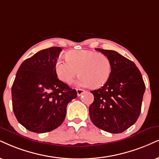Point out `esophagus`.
<instances>
[{
	"instance_id": "obj_1",
	"label": "esophagus",
	"mask_w": 159,
	"mask_h": 159,
	"mask_svg": "<svg viewBox=\"0 0 159 159\" xmlns=\"http://www.w3.org/2000/svg\"><path fill=\"white\" fill-rule=\"evenodd\" d=\"M85 90H83V89H76V93H77V96L78 97H80V96H81L82 94H83L84 93H85Z\"/></svg>"
}]
</instances>
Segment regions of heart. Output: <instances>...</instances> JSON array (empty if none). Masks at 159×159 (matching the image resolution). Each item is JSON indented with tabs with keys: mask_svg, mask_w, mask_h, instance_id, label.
I'll return each instance as SVG.
<instances>
[{
	"mask_svg": "<svg viewBox=\"0 0 159 159\" xmlns=\"http://www.w3.org/2000/svg\"><path fill=\"white\" fill-rule=\"evenodd\" d=\"M57 76L65 83L70 84L76 74L80 76L76 85L80 87H101L108 81L112 70L110 58L102 53L89 50H73L66 54V60L55 63Z\"/></svg>",
	"mask_w": 159,
	"mask_h": 159,
	"instance_id": "heart-1",
	"label": "heart"
}]
</instances>
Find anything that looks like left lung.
Returning a JSON list of instances; mask_svg holds the SVG:
<instances>
[{
	"mask_svg": "<svg viewBox=\"0 0 159 159\" xmlns=\"http://www.w3.org/2000/svg\"><path fill=\"white\" fill-rule=\"evenodd\" d=\"M96 50L108 57L112 70L102 87L91 91L94 100L89 107L90 118L101 130L122 133L139 116L145 85L134 62L115 51Z\"/></svg>",
	"mask_w": 159,
	"mask_h": 159,
	"instance_id": "obj_1",
	"label": "left lung"
}]
</instances>
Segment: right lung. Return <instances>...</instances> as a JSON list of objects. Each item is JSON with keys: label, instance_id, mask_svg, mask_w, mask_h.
<instances>
[{"label": "right lung", "instance_id": "obj_1", "mask_svg": "<svg viewBox=\"0 0 159 159\" xmlns=\"http://www.w3.org/2000/svg\"><path fill=\"white\" fill-rule=\"evenodd\" d=\"M60 47H51L20 65L11 87L12 108L23 127L32 132L47 133L63 122L66 107L77 97L75 89L60 81L55 63Z\"/></svg>", "mask_w": 159, "mask_h": 159}]
</instances>
